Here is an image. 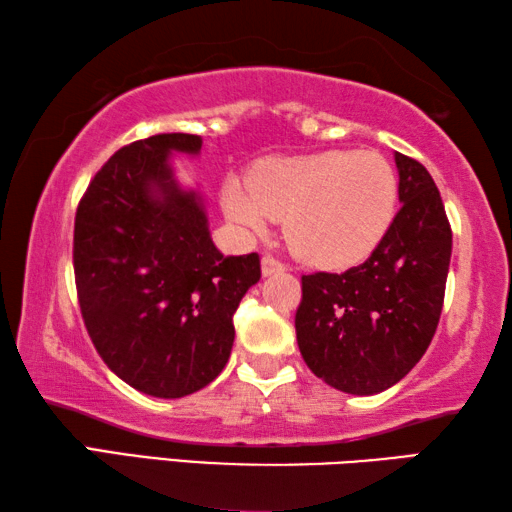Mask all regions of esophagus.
I'll return each instance as SVG.
<instances>
[{
	"mask_svg": "<svg viewBox=\"0 0 512 512\" xmlns=\"http://www.w3.org/2000/svg\"><path fill=\"white\" fill-rule=\"evenodd\" d=\"M277 273H284V264L280 259H275L273 255H264L262 257V275H277Z\"/></svg>",
	"mask_w": 512,
	"mask_h": 512,
	"instance_id": "obj_1",
	"label": "esophagus"
}]
</instances>
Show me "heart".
<instances>
[{"mask_svg":"<svg viewBox=\"0 0 512 512\" xmlns=\"http://www.w3.org/2000/svg\"><path fill=\"white\" fill-rule=\"evenodd\" d=\"M397 176L372 151H320L271 158L250 171V183L232 178L223 207L250 232L284 219V237L302 262L343 268L375 250L395 219Z\"/></svg>","mask_w":512,"mask_h":512,"instance_id":"heart-1","label":"heart"}]
</instances>
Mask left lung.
I'll list each match as a JSON object with an SVG mask.
<instances>
[{"label":"left lung","mask_w":512,"mask_h":512,"mask_svg":"<svg viewBox=\"0 0 512 512\" xmlns=\"http://www.w3.org/2000/svg\"><path fill=\"white\" fill-rule=\"evenodd\" d=\"M400 212L381 244L345 273L302 275V359L332 388L375 395L422 359L443 311L452 257L443 198L418 160L395 153Z\"/></svg>","instance_id":"8db88e82"}]
</instances>
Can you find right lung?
Listing matches in <instances>:
<instances>
[{"label":"right lung","instance_id":"add662e5","mask_svg":"<svg viewBox=\"0 0 512 512\" xmlns=\"http://www.w3.org/2000/svg\"><path fill=\"white\" fill-rule=\"evenodd\" d=\"M203 140L160 133L119 149L92 178L74 221L83 323L106 366L140 393L176 400L219 377L232 316L259 282V255L223 257L201 194L178 185L171 153Z\"/></svg>","mask_w":512,"mask_h":512}]
</instances>
